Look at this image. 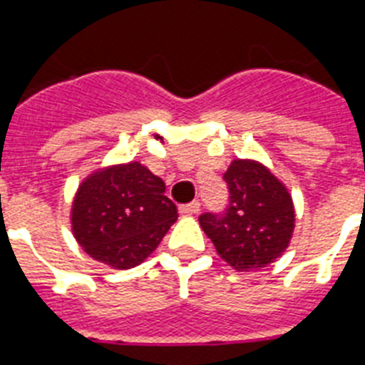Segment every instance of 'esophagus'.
<instances>
[{
  "instance_id": "obj_1",
  "label": "esophagus",
  "mask_w": 365,
  "mask_h": 365,
  "mask_svg": "<svg viewBox=\"0 0 365 365\" xmlns=\"http://www.w3.org/2000/svg\"><path fill=\"white\" fill-rule=\"evenodd\" d=\"M200 212V202H192V203H187V205L180 207V215L183 216H195Z\"/></svg>"
}]
</instances>
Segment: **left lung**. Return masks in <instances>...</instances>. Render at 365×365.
<instances>
[{"label": "left lung", "instance_id": "1", "mask_svg": "<svg viewBox=\"0 0 365 365\" xmlns=\"http://www.w3.org/2000/svg\"><path fill=\"white\" fill-rule=\"evenodd\" d=\"M223 180L231 205L223 216H200V227L235 271L267 267L284 255L293 238V196L267 165L252 158L232 160Z\"/></svg>", "mask_w": 365, "mask_h": 365}]
</instances>
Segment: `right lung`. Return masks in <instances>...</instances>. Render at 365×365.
<instances>
[{
    "label": "right lung",
    "mask_w": 365,
    "mask_h": 365,
    "mask_svg": "<svg viewBox=\"0 0 365 365\" xmlns=\"http://www.w3.org/2000/svg\"><path fill=\"white\" fill-rule=\"evenodd\" d=\"M178 220L165 183L143 163L100 167L78 185L71 229L78 245L96 262L130 269L145 262Z\"/></svg>",
    "instance_id": "1"
}]
</instances>
